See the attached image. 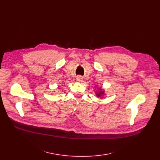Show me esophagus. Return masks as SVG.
Wrapping results in <instances>:
<instances>
[{
  "label": "esophagus",
  "mask_w": 160,
  "mask_h": 160,
  "mask_svg": "<svg viewBox=\"0 0 160 160\" xmlns=\"http://www.w3.org/2000/svg\"><path fill=\"white\" fill-rule=\"evenodd\" d=\"M76 80H77V82H81L83 80V78H82V77H81V76H77V77H76Z\"/></svg>",
  "instance_id": "34e87169"
}]
</instances>
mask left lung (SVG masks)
I'll return each instance as SVG.
<instances>
[{"label":"left lung","instance_id":"1","mask_svg":"<svg viewBox=\"0 0 160 160\" xmlns=\"http://www.w3.org/2000/svg\"><path fill=\"white\" fill-rule=\"evenodd\" d=\"M99 90L98 91V92H96V96L101 97V96H104V90H102L101 88H99Z\"/></svg>","mask_w":160,"mask_h":160}]
</instances>
